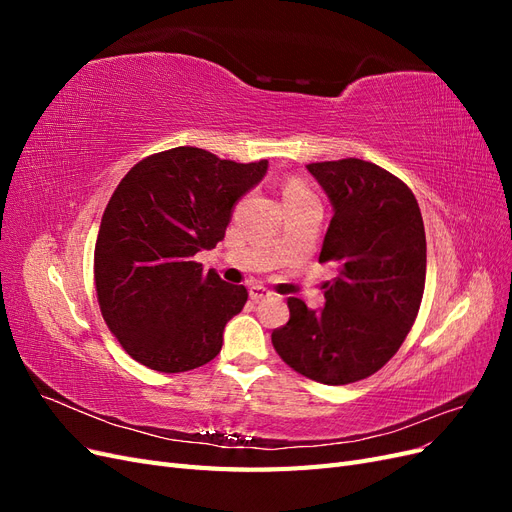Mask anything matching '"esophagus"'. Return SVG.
I'll list each match as a JSON object with an SVG mask.
<instances>
[{
    "instance_id": "obj_1",
    "label": "esophagus",
    "mask_w": 512,
    "mask_h": 512,
    "mask_svg": "<svg viewBox=\"0 0 512 512\" xmlns=\"http://www.w3.org/2000/svg\"><path fill=\"white\" fill-rule=\"evenodd\" d=\"M273 292L267 290L265 286H252L250 288V299L252 301H262V299H271Z\"/></svg>"
}]
</instances>
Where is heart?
Here are the masks:
<instances>
[{"instance_id": "obj_1", "label": "heart", "mask_w": 512, "mask_h": 512, "mask_svg": "<svg viewBox=\"0 0 512 512\" xmlns=\"http://www.w3.org/2000/svg\"><path fill=\"white\" fill-rule=\"evenodd\" d=\"M288 190H303V188H301V185H297V183H292V185H288Z\"/></svg>"}]
</instances>
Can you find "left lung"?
<instances>
[{"mask_svg":"<svg viewBox=\"0 0 512 512\" xmlns=\"http://www.w3.org/2000/svg\"><path fill=\"white\" fill-rule=\"evenodd\" d=\"M333 207L320 262L337 269L324 307L288 299L273 331L277 354L324 384L363 380L404 344L421 307L427 271L423 215L404 181L365 160L307 164Z\"/></svg>","mask_w":512,"mask_h":512,"instance_id":"1","label":"left lung"}]
</instances>
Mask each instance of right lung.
<instances>
[{
    "mask_svg": "<svg viewBox=\"0 0 512 512\" xmlns=\"http://www.w3.org/2000/svg\"><path fill=\"white\" fill-rule=\"evenodd\" d=\"M267 168L175 147L121 179L102 215L94 277L104 322L134 361L179 374L220 354L247 290L203 273L194 256L224 239L239 198Z\"/></svg>",
    "mask_w": 512,
    "mask_h": 512,
    "instance_id": "add662e5",
    "label": "right lung"
}]
</instances>
